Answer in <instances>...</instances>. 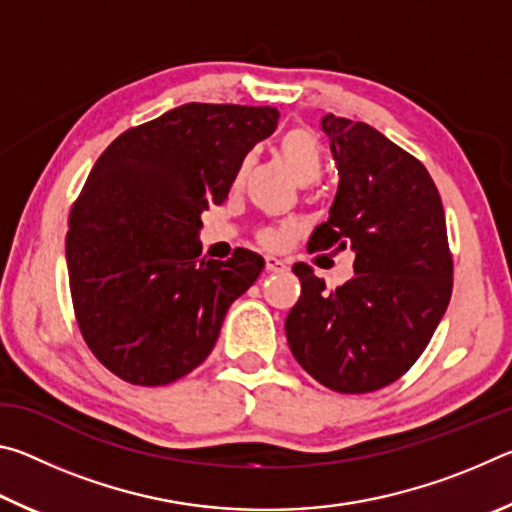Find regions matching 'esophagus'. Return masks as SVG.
Returning <instances> with one entry per match:
<instances>
[{"label": "esophagus", "mask_w": 512, "mask_h": 512, "mask_svg": "<svg viewBox=\"0 0 512 512\" xmlns=\"http://www.w3.org/2000/svg\"><path fill=\"white\" fill-rule=\"evenodd\" d=\"M287 268H289V264L284 262V259H280V257H266V271L282 273V271H287Z\"/></svg>", "instance_id": "obj_1"}]
</instances>
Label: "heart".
<instances>
[{
  "instance_id": "obj_1",
  "label": "heart",
  "mask_w": 512,
  "mask_h": 512,
  "mask_svg": "<svg viewBox=\"0 0 512 512\" xmlns=\"http://www.w3.org/2000/svg\"><path fill=\"white\" fill-rule=\"evenodd\" d=\"M277 153H280L282 162L293 173L298 183L307 185L314 183L323 171V151L314 137V133L307 128H291L284 133L277 142ZM287 239V230L284 228H271L262 232V241L266 246H280Z\"/></svg>"
}]
</instances>
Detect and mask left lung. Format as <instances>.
Masks as SVG:
<instances>
[{"label": "left lung", "mask_w": 512, "mask_h": 512, "mask_svg": "<svg viewBox=\"0 0 512 512\" xmlns=\"http://www.w3.org/2000/svg\"><path fill=\"white\" fill-rule=\"evenodd\" d=\"M320 128L339 189L307 248H350L354 277L327 291L311 266H293L302 291L284 329L293 357L320 384L370 393L418 361L452 298L445 210L424 164L386 135L334 115Z\"/></svg>", "instance_id": "8db88e82"}]
</instances>
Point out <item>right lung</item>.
<instances>
[{
  "mask_svg": "<svg viewBox=\"0 0 512 512\" xmlns=\"http://www.w3.org/2000/svg\"><path fill=\"white\" fill-rule=\"evenodd\" d=\"M271 106L185 103L128 128L69 212V291L103 366L135 386L171 384L207 359L232 302L264 268L253 250L201 257V214L275 131Z\"/></svg>",
  "mask_w": 512,
  "mask_h": 512,
  "instance_id": "right-lung-1",
  "label": "right lung"
}]
</instances>
